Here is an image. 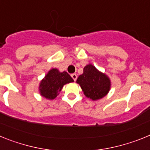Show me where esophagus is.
<instances>
[{
	"mask_svg": "<svg viewBox=\"0 0 150 150\" xmlns=\"http://www.w3.org/2000/svg\"><path fill=\"white\" fill-rule=\"evenodd\" d=\"M71 77L73 78V79H74V81H76V79H77V76H76V74H71Z\"/></svg>",
	"mask_w": 150,
	"mask_h": 150,
	"instance_id": "34e87169",
	"label": "esophagus"
}]
</instances>
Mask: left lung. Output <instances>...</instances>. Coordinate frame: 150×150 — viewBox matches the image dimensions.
I'll return each instance as SVG.
<instances>
[{"label":"left lung","instance_id":"left-lung-1","mask_svg":"<svg viewBox=\"0 0 150 150\" xmlns=\"http://www.w3.org/2000/svg\"><path fill=\"white\" fill-rule=\"evenodd\" d=\"M76 83L80 86L84 95L92 100L106 96L111 86L110 78L91 64L84 67L83 74L79 75Z\"/></svg>","mask_w":150,"mask_h":150}]
</instances>
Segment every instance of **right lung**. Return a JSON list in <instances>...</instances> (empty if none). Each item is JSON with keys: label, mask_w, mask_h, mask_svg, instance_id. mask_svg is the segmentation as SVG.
I'll return each instance as SVG.
<instances>
[{"label": "right lung", "mask_w": 150, "mask_h": 150, "mask_svg": "<svg viewBox=\"0 0 150 150\" xmlns=\"http://www.w3.org/2000/svg\"><path fill=\"white\" fill-rule=\"evenodd\" d=\"M74 79L66 71L60 72L56 68L51 69L40 83V93L49 100L55 98L62 91L64 85L73 83Z\"/></svg>", "instance_id": "1"}]
</instances>
